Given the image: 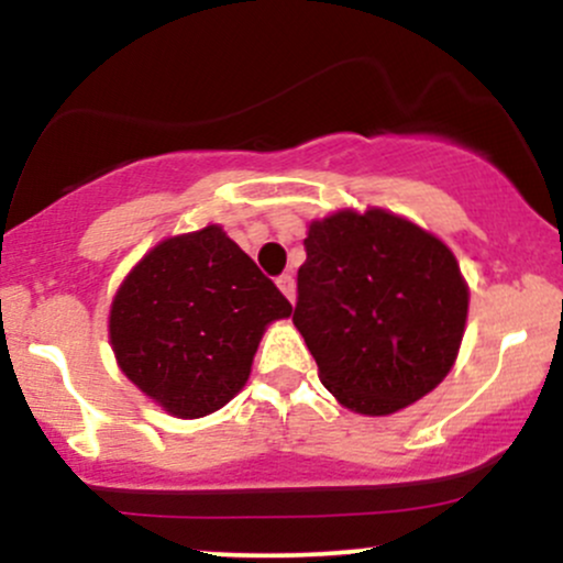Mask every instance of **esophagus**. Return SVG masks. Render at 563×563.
Masks as SVG:
<instances>
[{
	"instance_id": "34e87169",
	"label": "esophagus",
	"mask_w": 563,
	"mask_h": 563,
	"mask_svg": "<svg viewBox=\"0 0 563 563\" xmlns=\"http://www.w3.org/2000/svg\"><path fill=\"white\" fill-rule=\"evenodd\" d=\"M277 288H280L283 294H286V299H288V301H294V296H296V283H294V275H290V273H283L280 277H277Z\"/></svg>"
}]
</instances>
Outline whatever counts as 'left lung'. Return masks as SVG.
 I'll use <instances>...</instances> for the list:
<instances>
[{
	"mask_svg": "<svg viewBox=\"0 0 563 563\" xmlns=\"http://www.w3.org/2000/svg\"><path fill=\"white\" fill-rule=\"evenodd\" d=\"M303 251L294 322L341 405L389 416L448 376L468 314L448 245L373 209L312 222Z\"/></svg>",
	"mask_w": 563,
	"mask_h": 563,
	"instance_id": "8db88e82",
	"label": "left lung"
}]
</instances>
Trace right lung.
I'll use <instances>...</instances> for the list:
<instances>
[{
	"instance_id": "right-lung-1",
	"label": "right lung",
	"mask_w": 563,
	"mask_h": 563,
	"mask_svg": "<svg viewBox=\"0 0 563 563\" xmlns=\"http://www.w3.org/2000/svg\"><path fill=\"white\" fill-rule=\"evenodd\" d=\"M294 312L222 228L158 243L121 283L111 344L121 371L179 418H200L243 389L264 328Z\"/></svg>"
}]
</instances>
